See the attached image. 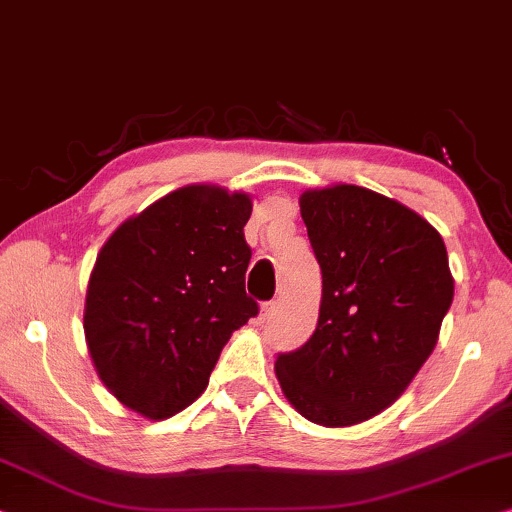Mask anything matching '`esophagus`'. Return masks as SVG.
<instances>
[{"mask_svg":"<svg viewBox=\"0 0 512 512\" xmlns=\"http://www.w3.org/2000/svg\"><path fill=\"white\" fill-rule=\"evenodd\" d=\"M274 311H277V302H265V305L261 307V318L265 321V318H272Z\"/></svg>","mask_w":512,"mask_h":512,"instance_id":"1","label":"esophagus"}]
</instances>
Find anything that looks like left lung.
I'll use <instances>...</instances> for the list:
<instances>
[{
    "mask_svg": "<svg viewBox=\"0 0 512 512\" xmlns=\"http://www.w3.org/2000/svg\"><path fill=\"white\" fill-rule=\"evenodd\" d=\"M302 221L323 274L314 335L279 353L295 411L323 427L379 416L432 355L455 284L448 251L418 212L355 184L309 189Z\"/></svg>",
    "mask_w": 512,
    "mask_h": 512,
    "instance_id": "left-lung-1",
    "label": "left lung"
}]
</instances>
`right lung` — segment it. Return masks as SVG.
I'll use <instances>...</instances> for the list:
<instances>
[{"label":"right lung","instance_id":"1","mask_svg":"<svg viewBox=\"0 0 512 512\" xmlns=\"http://www.w3.org/2000/svg\"><path fill=\"white\" fill-rule=\"evenodd\" d=\"M251 198L189 184L124 221L90 274L83 328L99 379L164 420L201 397L221 348L258 314L244 291Z\"/></svg>","mask_w":512,"mask_h":512}]
</instances>
